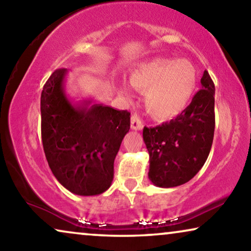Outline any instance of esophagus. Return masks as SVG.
Listing matches in <instances>:
<instances>
[{
  "instance_id": "esophagus-1",
  "label": "esophagus",
  "mask_w": 251,
  "mask_h": 251,
  "mask_svg": "<svg viewBox=\"0 0 251 251\" xmlns=\"http://www.w3.org/2000/svg\"><path fill=\"white\" fill-rule=\"evenodd\" d=\"M130 128H131L132 130H140L143 128V122H142V120L139 119V116H137V115L131 116V121H130Z\"/></svg>"
}]
</instances>
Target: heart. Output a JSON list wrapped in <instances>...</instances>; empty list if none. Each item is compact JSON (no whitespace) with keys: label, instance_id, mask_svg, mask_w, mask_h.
<instances>
[{"label":"heart","instance_id":"obj_1","mask_svg":"<svg viewBox=\"0 0 251 251\" xmlns=\"http://www.w3.org/2000/svg\"><path fill=\"white\" fill-rule=\"evenodd\" d=\"M129 83L145 92L144 105L151 116L171 119L184 111L197 90L198 74L191 61L173 58H155L145 61L130 72ZM122 95H128L125 84Z\"/></svg>","mask_w":251,"mask_h":251}]
</instances>
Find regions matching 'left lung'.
<instances>
[{
    "mask_svg": "<svg viewBox=\"0 0 251 251\" xmlns=\"http://www.w3.org/2000/svg\"><path fill=\"white\" fill-rule=\"evenodd\" d=\"M201 85L176 119L143 130L150 154L149 178L157 187L187 183L208 159L215 131V84L207 71Z\"/></svg>",
    "mask_w": 251,
    "mask_h": 251,
    "instance_id": "obj_1",
    "label": "left lung"
}]
</instances>
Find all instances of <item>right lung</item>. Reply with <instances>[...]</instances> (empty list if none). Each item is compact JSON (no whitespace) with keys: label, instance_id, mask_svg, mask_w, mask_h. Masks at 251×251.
Masks as SVG:
<instances>
[{"label":"right lung","instance_id":"obj_1","mask_svg":"<svg viewBox=\"0 0 251 251\" xmlns=\"http://www.w3.org/2000/svg\"><path fill=\"white\" fill-rule=\"evenodd\" d=\"M67 70L54 71L41 94V135L53 176L72 193L98 195L111 186L114 160L130 129V113L71 101L65 92Z\"/></svg>","mask_w":251,"mask_h":251}]
</instances>
